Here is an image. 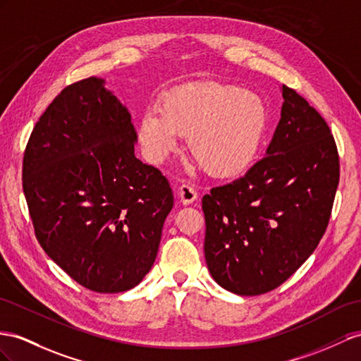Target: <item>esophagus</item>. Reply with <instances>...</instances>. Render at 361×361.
<instances>
[{"mask_svg":"<svg viewBox=\"0 0 361 361\" xmlns=\"http://www.w3.org/2000/svg\"><path fill=\"white\" fill-rule=\"evenodd\" d=\"M197 198H198L197 189L189 183H183L180 186V200L183 204H190V202H193Z\"/></svg>","mask_w":361,"mask_h":361,"instance_id":"34e87169","label":"esophagus"}]
</instances>
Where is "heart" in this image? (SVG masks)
<instances>
[{
  "instance_id": "heart-1",
  "label": "heart",
  "mask_w": 361,
  "mask_h": 361,
  "mask_svg": "<svg viewBox=\"0 0 361 361\" xmlns=\"http://www.w3.org/2000/svg\"><path fill=\"white\" fill-rule=\"evenodd\" d=\"M269 128L264 99L236 85H186L166 92L160 106L145 111L138 140L146 159L161 163L189 134V149L209 173L235 177L261 151Z\"/></svg>"
}]
</instances>
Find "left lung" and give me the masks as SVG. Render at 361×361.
Listing matches in <instances>:
<instances>
[{
	"label": "left lung",
	"instance_id": "8db88e82",
	"mask_svg": "<svg viewBox=\"0 0 361 361\" xmlns=\"http://www.w3.org/2000/svg\"><path fill=\"white\" fill-rule=\"evenodd\" d=\"M282 96L267 155L202 197L209 271L241 295L277 288L308 259L338 186V151L325 118L295 90L282 85Z\"/></svg>",
	"mask_w": 361,
	"mask_h": 361
}]
</instances>
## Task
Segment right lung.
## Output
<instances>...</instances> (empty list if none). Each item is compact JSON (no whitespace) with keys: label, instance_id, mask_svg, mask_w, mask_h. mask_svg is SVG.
Segmentation results:
<instances>
[{"label":"right lung","instance_id":"1","mask_svg":"<svg viewBox=\"0 0 361 361\" xmlns=\"http://www.w3.org/2000/svg\"><path fill=\"white\" fill-rule=\"evenodd\" d=\"M131 114L104 80L63 88L36 122L23 189L44 252L85 288L122 293L142 282L173 206L168 178L134 155Z\"/></svg>","mask_w":361,"mask_h":361}]
</instances>
